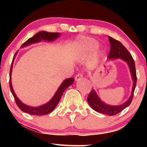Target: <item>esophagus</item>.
<instances>
[{
	"instance_id": "obj_1",
	"label": "esophagus",
	"mask_w": 147,
	"mask_h": 147,
	"mask_svg": "<svg viewBox=\"0 0 147 147\" xmlns=\"http://www.w3.org/2000/svg\"><path fill=\"white\" fill-rule=\"evenodd\" d=\"M82 78V74H81V73L78 74L77 75L75 76V80H76V81H78V80H80V78Z\"/></svg>"
}]
</instances>
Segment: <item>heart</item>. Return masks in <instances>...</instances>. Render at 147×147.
Listing matches in <instances>:
<instances>
[{
	"instance_id": "b5f03b06",
	"label": "heart",
	"mask_w": 147,
	"mask_h": 147,
	"mask_svg": "<svg viewBox=\"0 0 147 147\" xmlns=\"http://www.w3.org/2000/svg\"><path fill=\"white\" fill-rule=\"evenodd\" d=\"M98 45V43L94 38L90 37H82L78 40L76 44V49L82 54H88L95 49ZM102 55L101 50L97 49L94 53V57L97 60Z\"/></svg>"
}]
</instances>
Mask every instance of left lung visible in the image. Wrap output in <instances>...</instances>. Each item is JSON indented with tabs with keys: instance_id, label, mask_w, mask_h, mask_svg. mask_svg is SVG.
Returning <instances> with one entry per match:
<instances>
[{
	"instance_id": "1",
	"label": "left lung",
	"mask_w": 147,
	"mask_h": 147,
	"mask_svg": "<svg viewBox=\"0 0 147 147\" xmlns=\"http://www.w3.org/2000/svg\"><path fill=\"white\" fill-rule=\"evenodd\" d=\"M109 40L111 43V49L107 58L109 60L120 59L122 61L126 62L129 67L131 78L133 82L131 93L129 98L123 104L119 105H111L102 101L97 93H96L95 90L92 89L87 98V101H88L90 107L97 112L105 115H114L128 107L131 102L136 85V73L135 61H134L131 55L129 54L125 47L120 42L112 38L111 36H109Z\"/></svg>"
}]
</instances>
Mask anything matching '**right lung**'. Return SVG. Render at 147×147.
<instances>
[{
    "instance_id": "add662e5",
    "label": "right lung",
    "mask_w": 147,
    "mask_h": 147,
    "mask_svg": "<svg viewBox=\"0 0 147 147\" xmlns=\"http://www.w3.org/2000/svg\"><path fill=\"white\" fill-rule=\"evenodd\" d=\"M61 36V34L59 33H51L45 32V31H42L38 33L35 34L33 36L31 37L30 38L27 40L26 42H24L23 45L21 46V48L25 47L28 45H30L33 44V43L40 42L42 40H45V41L48 42H53L57 39L59 36ZM18 52L16 53L13 59H12V62L11 66V70H10V74H9V86H10L11 91L12 92V95L14 96V98L15 99V102L16 103L18 107L20 108L22 111L24 112H26L28 114H30L31 115H46L49 113H51V112L54 110L55 108L57 107V104H59V101L61 98V96L63 94V93L67 87L71 85L73 83L74 79L73 78H71L65 79L63 81V82L61 83L60 86L59 87L57 91H56L54 95L53 96V97L50 100L46 103V104H43L42 105L38 106V107H32V106H30L24 104V103L22 102L20 99L18 98V96L16 95V93L14 91L13 88H12V82H11V74H12V67H13V63L15 59L16 56Z\"/></svg>"
}]
</instances>
